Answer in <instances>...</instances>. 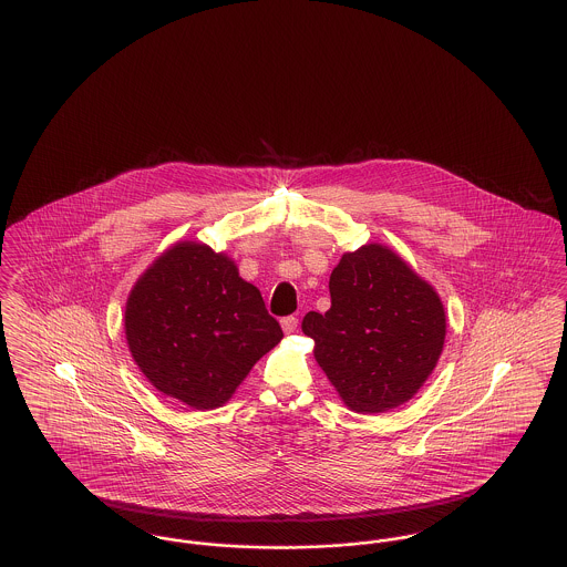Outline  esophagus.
Listing matches in <instances>:
<instances>
[{"mask_svg": "<svg viewBox=\"0 0 567 567\" xmlns=\"http://www.w3.org/2000/svg\"><path fill=\"white\" fill-rule=\"evenodd\" d=\"M280 326H282V330H285L287 334H291V332H296V330H298V317H293V315H289V317H282Z\"/></svg>", "mask_w": 567, "mask_h": 567, "instance_id": "34e87169", "label": "esophagus"}]
</instances>
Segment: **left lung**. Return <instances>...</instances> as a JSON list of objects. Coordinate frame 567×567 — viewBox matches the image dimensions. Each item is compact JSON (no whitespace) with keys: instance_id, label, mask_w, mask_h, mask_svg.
<instances>
[{"instance_id":"8db88e82","label":"left lung","mask_w":567,"mask_h":567,"mask_svg":"<svg viewBox=\"0 0 567 567\" xmlns=\"http://www.w3.org/2000/svg\"><path fill=\"white\" fill-rule=\"evenodd\" d=\"M330 310L302 332L349 410L378 414L410 401L436 369L446 317L434 287L391 248L346 252L330 276Z\"/></svg>"}]
</instances>
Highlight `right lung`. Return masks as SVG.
<instances>
[{"label":"right lung","mask_w":567,"mask_h":567,"mask_svg":"<svg viewBox=\"0 0 567 567\" xmlns=\"http://www.w3.org/2000/svg\"><path fill=\"white\" fill-rule=\"evenodd\" d=\"M125 334L146 380L196 410L226 403L282 339L261 291L233 259L196 241H178L137 278Z\"/></svg>","instance_id":"add662e5"}]
</instances>
